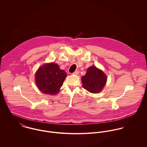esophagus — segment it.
<instances>
[{
    "instance_id": "1",
    "label": "esophagus",
    "mask_w": 147,
    "mask_h": 147,
    "mask_svg": "<svg viewBox=\"0 0 147 147\" xmlns=\"http://www.w3.org/2000/svg\"><path fill=\"white\" fill-rule=\"evenodd\" d=\"M79 71L78 70H77V71H75V72L73 73V74H74V75H78L79 74Z\"/></svg>"
}]
</instances>
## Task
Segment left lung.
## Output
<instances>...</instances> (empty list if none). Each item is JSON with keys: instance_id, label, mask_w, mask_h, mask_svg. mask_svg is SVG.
<instances>
[{"instance_id": "obj_1", "label": "left lung", "mask_w": 147, "mask_h": 147, "mask_svg": "<svg viewBox=\"0 0 147 147\" xmlns=\"http://www.w3.org/2000/svg\"><path fill=\"white\" fill-rule=\"evenodd\" d=\"M106 81L107 76L104 72L94 65L89 67L86 74L82 78L84 89L93 93L100 92Z\"/></svg>"}]
</instances>
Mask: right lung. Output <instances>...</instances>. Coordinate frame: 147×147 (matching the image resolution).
<instances>
[{
    "label": "right lung",
    "instance_id": "obj_1",
    "mask_svg": "<svg viewBox=\"0 0 147 147\" xmlns=\"http://www.w3.org/2000/svg\"><path fill=\"white\" fill-rule=\"evenodd\" d=\"M67 76L65 72L54 63L41 66L35 75L36 83L39 90L45 94H57Z\"/></svg>",
    "mask_w": 147,
    "mask_h": 147
}]
</instances>
